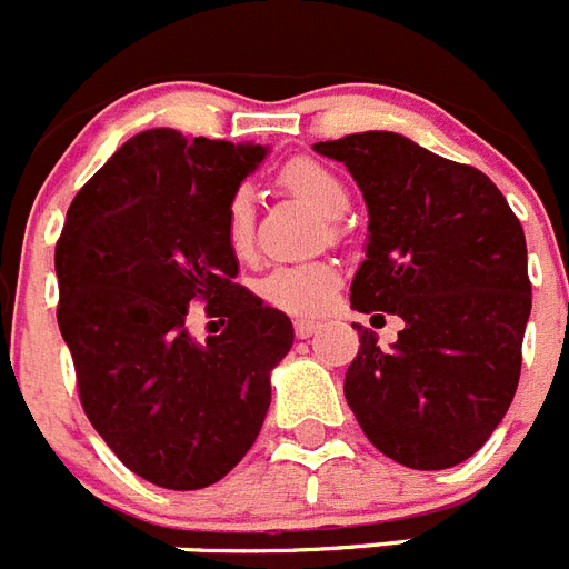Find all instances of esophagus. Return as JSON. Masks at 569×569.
Returning <instances> with one entry per match:
<instances>
[{
	"mask_svg": "<svg viewBox=\"0 0 569 569\" xmlns=\"http://www.w3.org/2000/svg\"><path fill=\"white\" fill-rule=\"evenodd\" d=\"M293 328H296V336H299V339H310V336L319 330V321H316V319H296Z\"/></svg>",
	"mask_w": 569,
	"mask_h": 569,
	"instance_id": "obj_1",
	"label": "esophagus"
}]
</instances>
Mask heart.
Returning a JSON list of instances; mask_svg holds the SVG:
<instances>
[{
    "mask_svg": "<svg viewBox=\"0 0 569 569\" xmlns=\"http://www.w3.org/2000/svg\"><path fill=\"white\" fill-rule=\"evenodd\" d=\"M279 184L299 196L301 202L313 204L321 216L336 219L347 208L345 184L330 173L325 164L313 159H293L279 170ZM224 241L236 256H248L253 248L256 230V199L248 188L230 193L224 204ZM261 296L268 305L284 310V313H319L333 301L339 290V270L325 261H301V264H281L270 270L259 284Z\"/></svg>",
    "mask_w": 569,
    "mask_h": 569,
    "instance_id": "obj_1",
    "label": "heart"
}]
</instances>
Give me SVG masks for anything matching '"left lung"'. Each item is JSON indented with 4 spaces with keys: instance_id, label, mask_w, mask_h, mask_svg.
I'll return each mask as SVG.
<instances>
[{
    "instance_id": "1",
    "label": "left lung",
    "mask_w": 569,
    "mask_h": 569,
    "mask_svg": "<svg viewBox=\"0 0 569 569\" xmlns=\"http://www.w3.org/2000/svg\"><path fill=\"white\" fill-rule=\"evenodd\" d=\"M313 150L350 170L367 204L350 305L405 321L387 350L356 325L347 405L387 459L413 470L461 465L519 387L532 308L521 222L481 170L401 133L367 130Z\"/></svg>"
}]
</instances>
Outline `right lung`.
Returning a JSON list of instances; mask_svg holds the SVG:
<instances>
[{
    "mask_svg": "<svg viewBox=\"0 0 569 569\" xmlns=\"http://www.w3.org/2000/svg\"><path fill=\"white\" fill-rule=\"evenodd\" d=\"M261 144L136 133L70 202L57 244L59 330L90 425L128 470L168 490L224 479L253 447L270 370L293 347L281 310L233 284L230 193ZM190 303L223 321L189 336Z\"/></svg>",
    "mask_w": 569,
    "mask_h": 569,
    "instance_id": "obj_1",
    "label": "right lung"
}]
</instances>
